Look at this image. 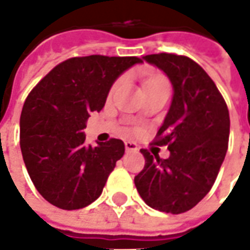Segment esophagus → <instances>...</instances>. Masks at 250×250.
<instances>
[{
	"label": "esophagus",
	"instance_id": "esophagus-1",
	"mask_svg": "<svg viewBox=\"0 0 250 250\" xmlns=\"http://www.w3.org/2000/svg\"><path fill=\"white\" fill-rule=\"evenodd\" d=\"M125 151L127 152L136 151V150H138V146H136V143H134V142H125Z\"/></svg>",
	"mask_w": 250,
	"mask_h": 250
}]
</instances>
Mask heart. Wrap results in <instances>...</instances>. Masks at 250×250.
Instances as JSON below:
<instances>
[{
  "label": "heart",
  "instance_id": "heart-1",
  "mask_svg": "<svg viewBox=\"0 0 250 250\" xmlns=\"http://www.w3.org/2000/svg\"><path fill=\"white\" fill-rule=\"evenodd\" d=\"M120 83H122V80H118V82L115 83L114 87H112V89H111V92H114L115 89L119 87ZM163 85H168L167 82H166V79H163V77L161 76H155L147 80L146 84H145V89H146V92H147V91H151V89H155V88L158 87H163Z\"/></svg>",
  "mask_w": 250,
  "mask_h": 250
}]
</instances>
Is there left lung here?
<instances>
[{"mask_svg": "<svg viewBox=\"0 0 250 250\" xmlns=\"http://www.w3.org/2000/svg\"><path fill=\"white\" fill-rule=\"evenodd\" d=\"M143 60L165 72L173 85V100L154 141L167 146L170 157L141 150L146 163L134 182L150 208L179 214L214 185L228 150L229 111L214 82L191 59L158 53Z\"/></svg>", "mask_w": 250, "mask_h": 250, "instance_id": "obj_1", "label": "left lung"}]
</instances>
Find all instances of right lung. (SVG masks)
Here are the masks:
<instances>
[{
  "instance_id": "1",
  "label": "right lung",
  "mask_w": 250,
  "mask_h": 250,
  "mask_svg": "<svg viewBox=\"0 0 250 250\" xmlns=\"http://www.w3.org/2000/svg\"><path fill=\"white\" fill-rule=\"evenodd\" d=\"M141 62L134 56L72 57L30 91L20 118V146L32 182L49 204L76 210L100 197L125 143L87 146L84 128L89 114L104 107L115 80Z\"/></svg>"
}]
</instances>
